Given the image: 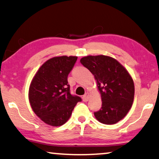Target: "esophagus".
Listing matches in <instances>:
<instances>
[{
  "label": "esophagus",
  "mask_w": 159,
  "mask_h": 159,
  "mask_svg": "<svg viewBox=\"0 0 159 159\" xmlns=\"http://www.w3.org/2000/svg\"><path fill=\"white\" fill-rule=\"evenodd\" d=\"M89 98H90V93L89 92H87L84 94V96H83V101H85V102H87L89 100Z\"/></svg>",
  "instance_id": "34e87169"
}]
</instances>
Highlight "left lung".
<instances>
[{
  "mask_svg": "<svg viewBox=\"0 0 159 159\" xmlns=\"http://www.w3.org/2000/svg\"><path fill=\"white\" fill-rule=\"evenodd\" d=\"M80 63L94 75L101 94L102 107L94 116L104 124H115L131 109L134 83L128 70L115 58L98 55L80 58Z\"/></svg>",
  "mask_w": 159,
  "mask_h": 159,
  "instance_id": "obj_1",
  "label": "left lung"
}]
</instances>
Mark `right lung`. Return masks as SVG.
I'll use <instances>...</instances> for the list:
<instances>
[{
    "label": "right lung",
    "instance_id": "add662e5",
    "mask_svg": "<svg viewBox=\"0 0 159 159\" xmlns=\"http://www.w3.org/2000/svg\"><path fill=\"white\" fill-rule=\"evenodd\" d=\"M77 56H56L48 59L35 73L30 84L28 99L34 112L45 124L60 126L67 122L79 96L70 93L68 75Z\"/></svg>",
    "mask_w": 159,
    "mask_h": 159
}]
</instances>
